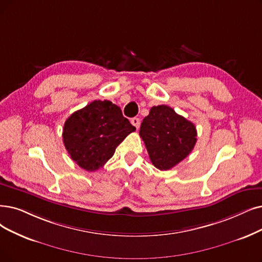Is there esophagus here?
<instances>
[{
    "label": "esophagus",
    "instance_id": "obj_1",
    "mask_svg": "<svg viewBox=\"0 0 262 262\" xmlns=\"http://www.w3.org/2000/svg\"><path fill=\"white\" fill-rule=\"evenodd\" d=\"M131 123L134 125L135 128L137 129H139L140 128V124H141V121H140V118H137V117H134V118H132L131 119Z\"/></svg>",
    "mask_w": 262,
    "mask_h": 262
}]
</instances>
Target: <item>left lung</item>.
Listing matches in <instances>:
<instances>
[{"instance_id":"left-lung-1","label":"left lung","mask_w":262,"mask_h":262,"mask_svg":"<svg viewBox=\"0 0 262 262\" xmlns=\"http://www.w3.org/2000/svg\"><path fill=\"white\" fill-rule=\"evenodd\" d=\"M140 137L151 163L161 171L172 169L191 152L196 142L194 124L166 105L152 106L143 119Z\"/></svg>"}]
</instances>
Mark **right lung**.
I'll return each instance as SVG.
<instances>
[{
    "mask_svg": "<svg viewBox=\"0 0 262 262\" xmlns=\"http://www.w3.org/2000/svg\"><path fill=\"white\" fill-rule=\"evenodd\" d=\"M134 131L135 127L116 104L96 100L71 115L62 137L72 160L92 172L105 164L117 146Z\"/></svg>",
    "mask_w": 262,
    "mask_h": 262,
    "instance_id": "1",
    "label": "right lung"
}]
</instances>
